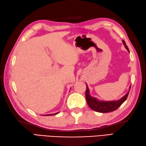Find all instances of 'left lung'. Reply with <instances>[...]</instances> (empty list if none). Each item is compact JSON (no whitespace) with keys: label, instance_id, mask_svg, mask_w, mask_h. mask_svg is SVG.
I'll use <instances>...</instances> for the list:
<instances>
[{"label":"left lung","instance_id":"obj_1","mask_svg":"<svg viewBox=\"0 0 146 146\" xmlns=\"http://www.w3.org/2000/svg\"><path fill=\"white\" fill-rule=\"evenodd\" d=\"M123 43L125 46L127 50L129 52V48H128V46L126 45V43L125 42L124 40H123ZM129 93V92L126 95H125L122 98H121L120 100L115 101V102H99V101H98L96 98L91 97L90 96V93H89L88 87V86L86 85V101H87L88 105L92 110H93L100 113H108L113 111L117 109H118L119 107L122 105V103L125 101L127 100Z\"/></svg>","mask_w":146,"mask_h":146}]
</instances>
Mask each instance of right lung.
<instances>
[{
	"label": "right lung",
	"mask_w": 146,
	"mask_h": 146,
	"mask_svg": "<svg viewBox=\"0 0 146 146\" xmlns=\"http://www.w3.org/2000/svg\"><path fill=\"white\" fill-rule=\"evenodd\" d=\"M58 113H55V114H50V115H46V116L47 115H49V116H51V115H56V114H57Z\"/></svg>",
	"instance_id": "obj_1"
}]
</instances>
